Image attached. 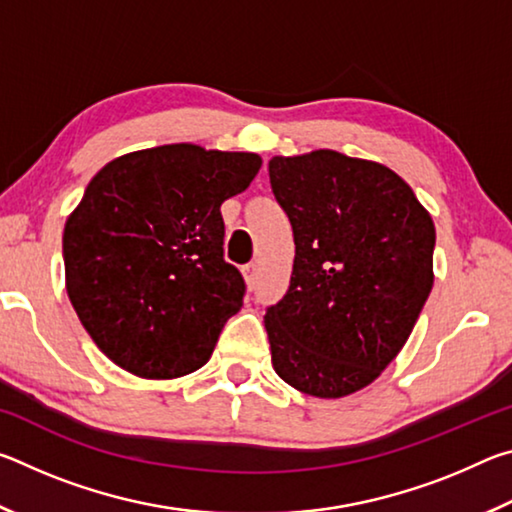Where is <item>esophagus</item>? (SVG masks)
<instances>
[{"label":"esophagus","instance_id":"esophagus-1","mask_svg":"<svg viewBox=\"0 0 512 512\" xmlns=\"http://www.w3.org/2000/svg\"><path fill=\"white\" fill-rule=\"evenodd\" d=\"M257 275H259V268H257V264H255V262H253V264H248V266H244V277H246L248 289H255V284H257Z\"/></svg>","mask_w":512,"mask_h":512}]
</instances>
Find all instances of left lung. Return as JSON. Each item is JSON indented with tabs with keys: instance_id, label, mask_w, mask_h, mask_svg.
<instances>
[{
	"instance_id": "obj_1",
	"label": "left lung",
	"mask_w": 512,
	"mask_h": 512,
	"mask_svg": "<svg viewBox=\"0 0 512 512\" xmlns=\"http://www.w3.org/2000/svg\"><path fill=\"white\" fill-rule=\"evenodd\" d=\"M268 176L296 241L287 296L264 316L273 368L305 395H352L400 354L429 298L431 214L393 169L332 149L275 155Z\"/></svg>"
}]
</instances>
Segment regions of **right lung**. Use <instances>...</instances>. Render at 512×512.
<instances>
[{"mask_svg":"<svg viewBox=\"0 0 512 512\" xmlns=\"http://www.w3.org/2000/svg\"><path fill=\"white\" fill-rule=\"evenodd\" d=\"M259 167L257 153L183 142L119 155L90 180L65 223V287L112 363L176 379L210 361L246 291L223 259L221 203Z\"/></svg>","mask_w":512,"mask_h":512,"instance_id":"obj_1","label":"right lung"}]
</instances>
